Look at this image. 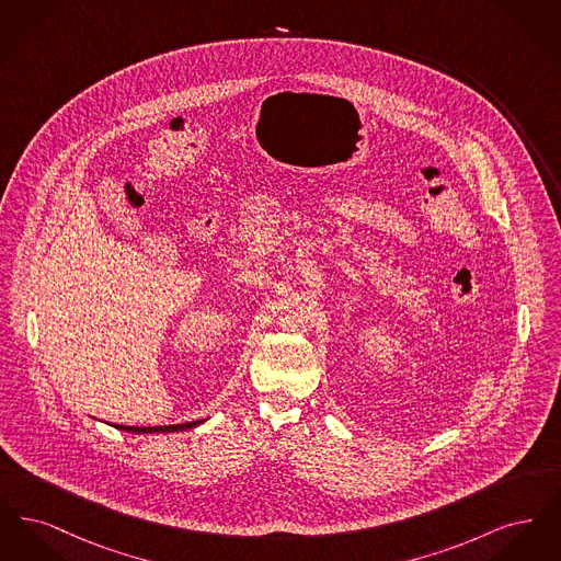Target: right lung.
<instances>
[{
  "instance_id": "obj_1",
  "label": "right lung",
  "mask_w": 561,
  "mask_h": 561,
  "mask_svg": "<svg viewBox=\"0 0 561 561\" xmlns=\"http://www.w3.org/2000/svg\"><path fill=\"white\" fill-rule=\"evenodd\" d=\"M204 421H193V423H183V425H163V427H124V425H115L122 431H130V433H172V431H187V428L197 427Z\"/></svg>"
}]
</instances>
